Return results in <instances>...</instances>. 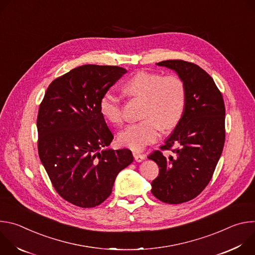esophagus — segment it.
I'll use <instances>...</instances> for the list:
<instances>
[{"label":"esophagus","instance_id":"34e87169","mask_svg":"<svg viewBox=\"0 0 255 255\" xmlns=\"http://www.w3.org/2000/svg\"><path fill=\"white\" fill-rule=\"evenodd\" d=\"M133 156H134V159H135L137 162H141L142 160L145 159V155H144V154H140V153L134 152V153H133Z\"/></svg>","mask_w":255,"mask_h":255}]
</instances>
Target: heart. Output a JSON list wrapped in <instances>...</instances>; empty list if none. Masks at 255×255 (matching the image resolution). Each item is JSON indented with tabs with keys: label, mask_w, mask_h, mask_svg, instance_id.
I'll return each instance as SVG.
<instances>
[{
	"label": "heart",
	"mask_w": 255,
	"mask_h": 255,
	"mask_svg": "<svg viewBox=\"0 0 255 255\" xmlns=\"http://www.w3.org/2000/svg\"><path fill=\"white\" fill-rule=\"evenodd\" d=\"M129 96L145 98L143 117L145 119L128 125L118 136L123 146L140 151L155 142L164 129H171L183 117L187 104V89L177 76L163 77L159 72L140 70L123 85ZM102 116L111 124L121 125L123 111L121 100L112 92H106L100 99Z\"/></svg>",
	"instance_id": "1"
}]
</instances>
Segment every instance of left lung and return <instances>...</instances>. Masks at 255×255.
Listing matches in <instances>:
<instances>
[{"label": "left lung", "mask_w": 255, "mask_h": 255, "mask_svg": "<svg viewBox=\"0 0 255 255\" xmlns=\"http://www.w3.org/2000/svg\"><path fill=\"white\" fill-rule=\"evenodd\" d=\"M174 70L187 89L185 113L160 146L148 158L159 167L151 193L159 201L180 204L193 200L210 183L225 142V106L213 79L199 65L185 60L156 63ZM175 146L177 148L172 149Z\"/></svg>", "instance_id": "left-lung-1"}]
</instances>
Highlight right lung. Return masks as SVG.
Masks as SVG:
<instances>
[{
	"mask_svg": "<svg viewBox=\"0 0 255 255\" xmlns=\"http://www.w3.org/2000/svg\"><path fill=\"white\" fill-rule=\"evenodd\" d=\"M126 72L112 65L76 67L49 85L40 104V160L58 195L75 206L102 204L133 161L129 149L107 148L114 136L99 109L103 94Z\"/></svg>",
	"mask_w": 255,
	"mask_h": 255,
	"instance_id": "right-lung-1",
	"label": "right lung"
}]
</instances>
